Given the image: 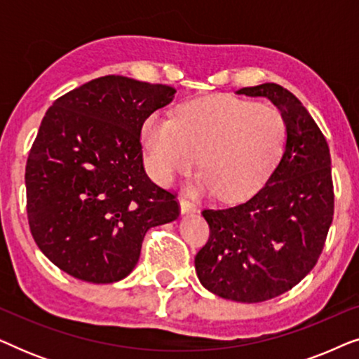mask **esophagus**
Wrapping results in <instances>:
<instances>
[{
	"instance_id": "34e87169",
	"label": "esophagus",
	"mask_w": 359,
	"mask_h": 359,
	"mask_svg": "<svg viewBox=\"0 0 359 359\" xmlns=\"http://www.w3.org/2000/svg\"><path fill=\"white\" fill-rule=\"evenodd\" d=\"M180 210L183 215H189L196 212V205L191 204L189 201H186L184 198H180Z\"/></svg>"
}]
</instances>
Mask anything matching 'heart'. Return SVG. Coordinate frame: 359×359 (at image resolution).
I'll list each match as a JSON object with an SVG mask.
<instances>
[{"mask_svg": "<svg viewBox=\"0 0 359 359\" xmlns=\"http://www.w3.org/2000/svg\"><path fill=\"white\" fill-rule=\"evenodd\" d=\"M286 122L278 109L230 95L183 104L176 119L151 114L140 139L150 175L175 183L199 163L193 194H219L227 203L252 198L266 184L286 149Z\"/></svg>", "mask_w": 359, "mask_h": 359, "instance_id": "heart-1", "label": "heart"}]
</instances>
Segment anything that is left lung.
<instances>
[{
    "instance_id": "obj_1",
    "label": "left lung",
    "mask_w": 359,
    "mask_h": 359,
    "mask_svg": "<svg viewBox=\"0 0 359 359\" xmlns=\"http://www.w3.org/2000/svg\"><path fill=\"white\" fill-rule=\"evenodd\" d=\"M237 95L266 97L278 107L286 149L253 198L203 210L210 235L194 266L215 296L253 304L281 296L316 266L333 219V184L325 137L291 91L264 83Z\"/></svg>"
}]
</instances>
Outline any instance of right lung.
Returning a JSON list of instances; mask_svg holds the SVG:
<instances>
[{"instance_id":"right-lung-1","label":"right lung","mask_w":359,"mask_h":359,"mask_svg":"<svg viewBox=\"0 0 359 359\" xmlns=\"http://www.w3.org/2000/svg\"><path fill=\"white\" fill-rule=\"evenodd\" d=\"M176 90L101 76L43 116L26 165L27 219L50 262L86 283L129 276L147 230L178 219L175 196L145 173L142 126Z\"/></svg>"}]
</instances>
